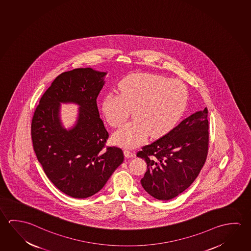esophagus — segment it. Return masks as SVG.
<instances>
[{
  "mask_svg": "<svg viewBox=\"0 0 251 251\" xmlns=\"http://www.w3.org/2000/svg\"><path fill=\"white\" fill-rule=\"evenodd\" d=\"M124 156H126V157H133V156H135V153L128 151V150H124Z\"/></svg>",
  "mask_w": 251,
  "mask_h": 251,
  "instance_id": "esophagus-1",
  "label": "esophagus"
}]
</instances>
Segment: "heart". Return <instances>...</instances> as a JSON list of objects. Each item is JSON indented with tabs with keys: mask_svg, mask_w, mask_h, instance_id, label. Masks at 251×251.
Returning a JSON list of instances; mask_svg holds the SVG:
<instances>
[{
	"mask_svg": "<svg viewBox=\"0 0 251 251\" xmlns=\"http://www.w3.org/2000/svg\"><path fill=\"white\" fill-rule=\"evenodd\" d=\"M119 95L108 94L101 104L103 115L112 127L122 126L133 111L131 123L115 132V144L133 148L150 135L158 138L172 131L184 114L188 91L178 79L154 74L128 75L118 83Z\"/></svg>",
	"mask_w": 251,
	"mask_h": 251,
	"instance_id": "b5f03b06",
	"label": "heart"
}]
</instances>
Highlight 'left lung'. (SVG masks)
Returning a JSON list of instances; mask_svg holds the SVG:
<instances>
[{
	"label": "left lung",
	"instance_id": "8db88e82",
	"mask_svg": "<svg viewBox=\"0 0 251 251\" xmlns=\"http://www.w3.org/2000/svg\"><path fill=\"white\" fill-rule=\"evenodd\" d=\"M207 108L185 118L136 156L147 163L144 189L159 201L177 197L192 185L205 165L208 144Z\"/></svg>",
	"mask_w": 251,
	"mask_h": 251
}]
</instances>
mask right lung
Masks as SVG:
<instances>
[{
    "mask_svg": "<svg viewBox=\"0 0 251 251\" xmlns=\"http://www.w3.org/2000/svg\"><path fill=\"white\" fill-rule=\"evenodd\" d=\"M106 74L92 68L59 74L42 96L31 121L34 151L46 176L62 193L76 199L98 193L124 162L122 149L106 146L109 135L97 107ZM60 102L81 106L77 124L69 131L59 120Z\"/></svg>",
    "mask_w": 251,
    "mask_h": 251,
    "instance_id": "obj_1",
    "label": "right lung"
}]
</instances>
